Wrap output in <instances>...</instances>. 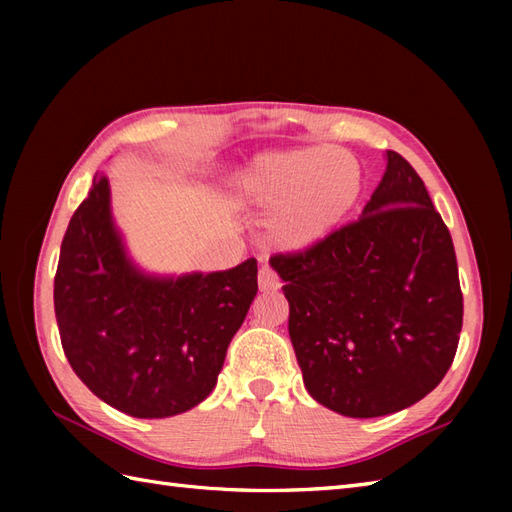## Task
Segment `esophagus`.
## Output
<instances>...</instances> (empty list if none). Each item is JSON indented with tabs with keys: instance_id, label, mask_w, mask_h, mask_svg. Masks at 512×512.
<instances>
[{
	"instance_id": "1",
	"label": "esophagus",
	"mask_w": 512,
	"mask_h": 512,
	"mask_svg": "<svg viewBox=\"0 0 512 512\" xmlns=\"http://www.w3.org/2000/svg\"><path fill=\"white\" fill-rule=\"evenodd\" d=\"M257 279H259V290H262V292H273V290L281 288V279L277 277L275 270H270L268 266L259 270Z\"/></svg>"
}]
</instances>
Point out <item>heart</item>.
<instances>
[{
	"label": "heart",
	"instance_id": "heart-1",
	"mask_svg": "<svg viewBox=\"0 0 512 512\" xmlns=\"http://www.w3.org/2000/svg\"><path fill=\"white\" fill-rule=\"evenodd\" d=\"M233 200L270 215L268 239L284 253H308L350 220L363 195L356 158L334 147L268 151L233 182Z\"/></svg>",
	"mask_w": 512,
	"mask_h": 512
}]
</instances>
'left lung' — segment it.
<instances>
[{
  "label": "left lung",
  "instance_id": "1",
  "mask_svg": "<svg viewBox=\"0 0 512 512\" xmlns=\"http://www.w3.org/2000/svg\"><path fill=\"white\" fill-rule=\"evenodd\" d=\"M361 217L308 253L270 259L308 394L341 416L411 407L449 372L462 330L453 239L396 151Z\"/></svg>",
  "mask_w": 512,
  "mask_h": 512
}]
</instances>
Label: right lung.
<instances>
[{"mask_svg":"<svg viewBox=\"0 0 512 512\" xmlns=\"http://www.w3.org/2000/svg\"><path fill=\"white\" fill-rule=\"evenodd\" d=\"M257 295L253 257L217 273L158 275L129 255L96 173L65 231L54 314L63 352L94 396L134 418H169L211 394Z\"/></svg>","mask_w":512,"mask_h":512,"instance_id":"add662e5","label":"right lung"}]
</instances>
